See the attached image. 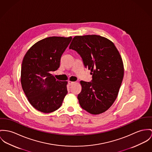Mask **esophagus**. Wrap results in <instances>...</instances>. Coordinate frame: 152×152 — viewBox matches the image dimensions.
Segmentation results:
<instances>
[{
  "instance_id": "1",
  "label": "esophagus",
  "mask_w": 152,
  "mask_h": 152,
  "mask_svg": "<svg viewBox=\"0 0 152 152\" xmlns=\"http://www.w3.org/2000/svg\"><path fill=\"white\" fill-rule=\"evenodd\" d=\"M75 83V82H71V81H69V85H70V86H72V85L74 84Z\"/></svg>"
}]
</instances>
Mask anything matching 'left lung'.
<instances>
[{
    "label": "left lung",
    "instance_id": "8db88e82",
    "mask_svg": "<svg viewBox=\"0 0 152 152\" xmlns=\"http://www.w3.org/2000/svg\"><path fill=\"white\" fill-rule=\"evenodd\" d=\"M69 49L80 55L93 75L92 82H80V105L92 115L105 112L117 98L124 77L123 62L117 48L105 37L89 35L75 36Z\"/></svg>",
    "mask_w": 152,
    "mask_h": 152
}]
</instances>
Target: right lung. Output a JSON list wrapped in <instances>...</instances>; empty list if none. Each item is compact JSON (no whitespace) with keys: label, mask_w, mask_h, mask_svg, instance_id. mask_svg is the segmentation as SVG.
<instances>
[{"label":"right lung","mask_w":152,"mask_h":152,"mask_svg":"<svg viewBox=\"0 0 152 152\" xmlns=\"http://www.w3.org/2000/svg\"><path fill=\"white\" fill-rule=\"evenodd\" d=\"M72 37L53 36L36 42L25 54L21 83L28 101L45 113L56 111L68 93V82L57 80L51 73L58 69L61 56Z\"/></svg>","instance_id":"obj_1"}]
</instances>
